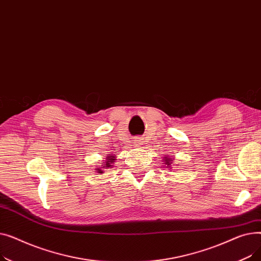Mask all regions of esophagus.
<instances>
[{
	"label": "esophagus",
	"mask_w": 261,
	"mask_h": 261,
	"mask_svg": "<svg viewBox=\"0 0 261 261\" xmlns=\"http://www.w3.org/2000/svg\"><path fill=\"white\" fill-rule=\"evenodd\" d=\"M134 143H136V144H138V145H141L142 144V140L140 139V138H136L135 139V142Z\"/></svg>",
	"instance_id": "obj_1"
}]
</instances>
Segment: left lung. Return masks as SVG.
<instances>
[{"label": "left lung", "instance_id": "1", "mask_svg": "<svg viewBox=\"0 0 261 261\" xmlns=\"http://www.w3.org/2000/svg\"><path fill=\"white\" fill-rule=\"evenodd\" d=\"M165 160H166V159H165Z\"/></svg>", "mask_w": 261, "mask_h": 261}]
</instances>
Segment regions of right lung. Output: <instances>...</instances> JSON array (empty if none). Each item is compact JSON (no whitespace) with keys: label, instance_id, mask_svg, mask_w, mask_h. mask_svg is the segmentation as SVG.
I'll return each mask as SVG.
<instances>
[{"label":"right lung","instance_id":"add662e5","mask_svg":"<svg viewBox=\"0 0 261 261\" xmlns=\"http://www.w3.org/2000/svg\"><path fill=\"white\" fill-rule=\"evenodd\" d=\"M108 160H109V161H108V162H107V164H106L107 166H105V167H108V168H109L110 166H112L111 164L115 163V162H114V160H115V159H113L112 156H109V159H108ZM98 172H100V173H101V172H102V171H101V169H98Z\"/></svg>","mask_w":261,"mask_h":261}]
</instances>
